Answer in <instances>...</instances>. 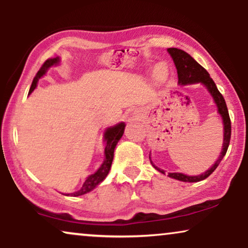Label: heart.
I'll list each match as a JSON object with an SVG mask.
<instances>
[{
    "label": "heart",
    "mask_w": 248,
    "mask_h": 248,
    "mask_svg": "<svg viewBox=\"0 0 248 248\" xmlns=\"http://www.w3.org/2000/svg\"><path fill=\"white\" fill-rule=\"evenodd\" d=\"M154 77L157 81H165L167 79L168 72H167V69H166V66L162 65V64H158L154 70Z\"/></svg>",
    "instance_id": "b5f03b06"
}]
</instances>
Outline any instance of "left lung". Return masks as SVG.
<instances>
[{"instance_id": "left-lung-1", "label": "left lung", "mask_w": 248, "mask_h": 248, "mask_svg": "<svg viewBox=\"0 0 248 248\" xmlns=\"http://www.w3.org/2000/svg\"><path fill=\"white\" fill-rule=\"evenodd\" d=\"M168 53L170 54L172 61H174L176 69H177V76H178V84L181 86H185V84H192V83H202L206 87V89L215 100V103L218 107V113L222 118L223 123V143H222V151L220 154L218 160L210 167L208 170L203 172L201 175L198 176H188L182 172H168V176L170 178L177 179L181 182H188V183H195L203 181V179L208 178L213 171L216 170V168L218 167L220 161L222 160V158L225 157L227 150H228L229 142H230V135H232V122H230L228 108H227L225 98L222 97V94L219 93L218 88H217L215 81L210 78V74L208 73L204 67L200 65L193 57L187 54L184 50L178 49V48H168ZM150 158V155H149ZM150 161L154 167L157 169L158 171H160L161 174H165L164 169H160L157 166L154 165L151 158Z\"/></svg>"}]
</instances>
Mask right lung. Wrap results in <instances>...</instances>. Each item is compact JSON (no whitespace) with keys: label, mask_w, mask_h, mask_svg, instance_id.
Masks as SVG:
<instances>
[{"label":"right lung","mask_w":248,"mask_h":248,"mask_svg":"<svg viewBox=\"0 0 248 248\" xmlns=\"http://www.w3.org/2000/svg\"><path fill=\"white\" fill-rule=\"evenodd\" d=\"M60 63V57H55V59H48L45 61V63L43 64L42 67H40L38 72H37L36 77L33 78V81L31 83V87H30L29 93H31L35 88L37 87V82L38 80L42 78L43 76H45V73L47 72V70L49 67H52L53 65H57ZM124 128H125V124L124 123H118L115 125V126L108 127L106 132L104 134V139H105V160L99 169L94 172L93 175H89L86 179V182L83 183L82 187H81L79 191L73 192V193H69V194H64L67 196H80L86 194V193H89L90 191L100 184L101 182L106 178V176L108 175V172L110 170L111 167V162H113V158H114V150L115 147H116L117 142L120 141V139L123 137L124 133Z\"/></svg>","instance_id":"add662e5"}]
</instances>
